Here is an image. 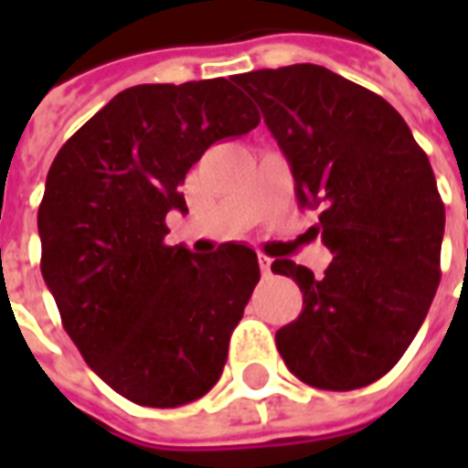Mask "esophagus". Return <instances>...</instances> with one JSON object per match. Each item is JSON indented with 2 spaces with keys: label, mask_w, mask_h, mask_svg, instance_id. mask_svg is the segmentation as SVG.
Segmentation results:
<instances>
[{
  "label": "esophagus",
  "mask_w": 468,
  "mask_h": 468,
  "mask_svg": "<svg viewBox=\"0 0 468 468\" xmlns=\"http://www.w3.org/2000/svg\"><path fill=\"white\" fill-rule=\"evenodd\" d=\"M257 262H260V270H262L264 277H267V274H271V257L257 255Z\"/></svg>",
  "instance_id": "1"
}]
</instances>
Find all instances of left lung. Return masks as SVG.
Instances as JSON below:
<instances>
[{"label":"left lung","mask_w":468,"mask_h":468,"mask_svg":"<svg viewBox=\"0 0 468 468\" xmlns=\"http://www.w3.org/2000/svg\"><path fill=\"white\" fill-rule=\"evenodd\" d=\"M292 165L301 208L333 252L323 279L292 260L303 311L277 330L293 377L352 391L393 369L440 284L444 204L428 155L386 99L320 65L235 75Z\"/></svg>","instance_id":"left-lung-1"}]
</instances>
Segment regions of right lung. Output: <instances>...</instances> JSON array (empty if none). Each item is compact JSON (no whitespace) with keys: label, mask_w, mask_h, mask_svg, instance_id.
Listing matches in <instances>:
<instances>
[{"label":"right lung","mask_w":468,"mask_h":468,"mask_svg":"<svg viewBox=\"0 0 468 468\" xmlns=\"http://www.w3.org/2000/svg\"><path fill=\"white\" fill-rule=\"evenodd\" d=\"M260 113L218 77L138 84L94 113L55 155L38 208L40 271L84 362L123 399L176 408L208 393L260 282L257 255L169 248L165 218L213 143Z\"/></svg>","instance_id":"right-lung-1"}]
</instances>
